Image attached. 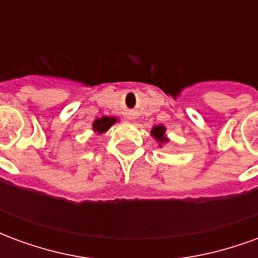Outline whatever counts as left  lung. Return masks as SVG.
Returning a JSON list of instances; mask_svg holds the SVG:
<instances>
[{
    "label": "left lung",
    "instance_id": "1",
    "mask_svg": "<svg viewBox=\"0 0 258 258\" xmlns=\"http://www.w3.org/2000/svg\"><path fill=\"white\" fill-rule=\"evenodd\" d=\"M151 135L157 141V144H159V146H160V148H162L164 144H167L168 141H170V138H168L167 134H166V127H164L163 124L153 125L151 130Z\"/></svg>",
    "mask_w": 258,
    "mask_h": 258
}]
</instances>
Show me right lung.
<instances>
[{"instance_id":"right-lung-1","label":"right lung","mask_w":258,"mask_h":258,"mask_svg":"<svg viewBox=\"0 0 258 258\" xmlns=\"http://www.w3.org/2000/svg\"><path fill=\"white\" fill-rule=\"evenodd\" d=\"M118 121L117 117H109V116H102L94 120L92 123V131L96 134H105L107 130L112 127L113 124H116Z\"/></svg>"}]
</instances>
